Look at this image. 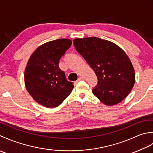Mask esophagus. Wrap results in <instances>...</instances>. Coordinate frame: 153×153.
I'll return each mask as SVG.
<instances>
[{
    "label": "esophagus",
    "mask_w": 153,
    "mask_h": 153,
    "mask_svg": "<svg viewBox=\"0 0 153 153\" xmlns=\"http://www.w3.org/2000/svg\"><path fill=\"white\" fill-rule=\"evenodd\" d=\"M85 79V78L84 77H82V76H80L79 79H78V81H79V80H84Z\"/></svg>",
    "instance_id": "1"
}]
</instances>
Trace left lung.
<instances>
[{
  "mask_svg": "<svg viewBox=\"0 0 153 153\" xmlns=\"http://www.w3.org/2000/svg\"><path fill=\"white\" fill-rule=\"evenodd\" d=\"M73 44L97 76L98 85L92 89L96 97L108 106L123 101L135 82L126 53L114 43L96 37L76 38Z\"/></svg>",
  "mask_w": 153,
  "mask_h": 153,
  "instance_id": "left-lung-1",
  "label": "left lung"
}]
</instances>
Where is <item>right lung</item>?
I'll list each match as a JSON object with an SVG mask.
<instances>
[{"label": "right lung", "instance_id": "1", "mask_svg": "<svg viewBox=\"0 0 153 153\" xmlns=\"http://www.w3.org/2000/svg\"><path fill=\"white\" fill-rule=\"evenodd\" d=\"M72 44L69 39H58L39 45L30 56L24 72L27 91L45 108L59 106L74 86L59 67V60Z\"/></svg>", "mask_w": 153, "mask_h": 153}]
</instances>
